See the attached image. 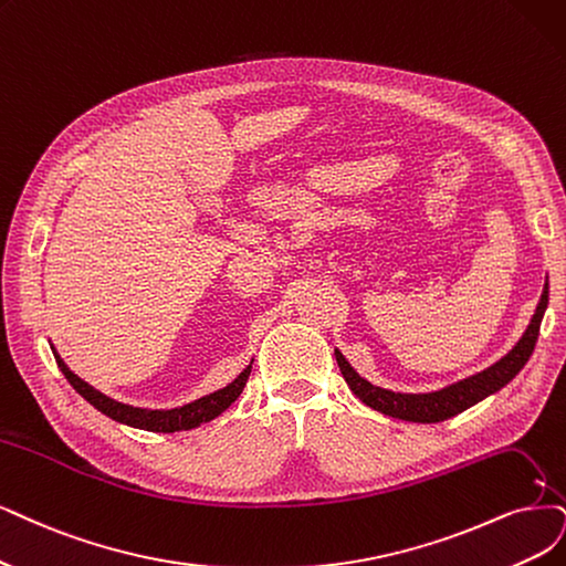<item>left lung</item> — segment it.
Wrapping results in <instances>:
<instances>
[{
  "label": "left lung",
  "mask_w": 566,
  "mask_h": 566,
  "mask_svg": "<svg viewBox=\"0 0 566 566\" xmlns=\"http://www.w3.org/2000/svg\"><path fill=\"white\" fill-rule=\"evenodd\" d=\"M546 307H548V282H546V286H543L541 301L536 305V312H534L527 331L522 333V338L515 343V347L506 354V357H501L490 368L480 370L475 375H469V378L452 382L438 391L403 394V391L375 387L349 366V361L343 357L340 349H336V361L340 366V373H343L345 382L349 385V389L373 410H380L389 417H396V420H406V422H422V424L443 422L459 412H464L467 408L480 403L483 399H488L490 394L499 391L501 387H506L515 378V375L525 368V364L530 361L532 352H534L541 319H543V315H546Z\"/></svg>",
  "instance_id": "obj_1"
}]
</instances>
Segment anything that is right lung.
I'll use <instances>...</instances> for the list:
<instances>
[{"label": "right lung", "mask_w": 566, "mask_h": 566, "mask_svg": "<svg viewBox=\"0 0 566 566\" xmlns=\"http://www.w3.org/2000/svg\"><path fill=\"white\" fill-rule=\"evenodd\" d=\"M53 349V357L57 361V368L65 373V378L70 380V385L86 399L93 408H97L102 415L112 417V420L120 422V424H128L135 429H144V431H156V433H175V431H188V429H196L209 420H214L223 410H228L238 401V396L242 394L247 380H249V373H251V361L233 382H228L226 387L202 396V399H196L186 406L179 408H170V410H151V408H135L128 403H120L109 399L107 394L97 391L95 387H91L86 380H81L78 375H74L70 370V366L60 359V354Z\"/></svg>", "instance_id": "add662e5"}]
</instances>
